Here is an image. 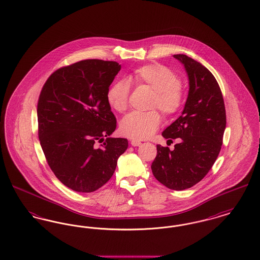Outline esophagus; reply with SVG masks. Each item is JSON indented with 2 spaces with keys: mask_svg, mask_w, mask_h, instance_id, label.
I'll return each instance as SVG.
<instances>
[{
  "mask_svg": "<svg viewBox=\"0 0 260 260\" xmlns=\"http://www.w3.org/2000/svg\"><path fill=\"white\" fill-rule=\"evenodd\" d=\"M131 144H132L133 146H135V147H136V146H139V145H141V142H140V141H138V140H135V139H134V140H132V141H131Z\"/></svg>",
  "mask_w": 260,
  "mask_h": 260,
  "instance_id": "obj_1",
  "label": "esophagus"
}]
</instances>
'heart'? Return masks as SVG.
<instances>
[{
  "label": "heart",
  "mask_w": 260,
  "mask_h": 260,
  "mask_svg": "<svg viewBox=\"0 0 260 260\" xmlns=\"http://www.w3.org/2000/svg\"><path fill=\"white\" fill-rule=\"evenodd\" d=\"M137 86H146L154 90L150 109H159L166 117H172L181 109L185 93L180 80L170 68L161 64H148L137 68L133 75ZM131 85L125 79L112 84L107 90V101L112 109L124 112L128 105ZM161 124V116L155 110L132 112L120 123L123 136L134 139H146L153 136Z\"/></svg>",
  "instance_id": "b5f03b06"
}]
</instances>
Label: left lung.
<instances>
[{
    "label": "left lung",
    "mask_w": 260,
    "mask_h": 260,
    "mask_svg": "<svg viewBox=\"0 0 260 260\" xmlns=\"http://www.w3.org/2000/svg\"><path fill=\"white\" fill-rule=\"evenodd\" d=\"M185 69L189 81L188 96L181 116L161 136L180 138L173 150L157 145L151 169L156 179L173 190L197 184L216 160L226 127L222 93L215 78L200 62L185 54H174Z\"/></svg>",
    "instance_id": "obj_1"
}]
</instances>
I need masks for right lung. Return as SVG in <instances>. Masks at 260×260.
<instances>
[{
    "instance_id": "add662e5",
    "label": "right lung",
    "mask_w": 260,
    "mask_h": 260,
    "mask_svg": "<svg viewBox=\"0 0 260 260\" xmlns=\"http://www.w3.org/2000/svg\"><path fill=\"white\" fill-rule=\"evenodd\" d=\"M120 70L117 62L82 60L50 75L41 91V146L55 176L76 192L104 185L128 146L127 139L110 136L117 122L107 90ZM95 141L104 142L101 148L95 147Z\"/></svg>"
}]
</instances>
